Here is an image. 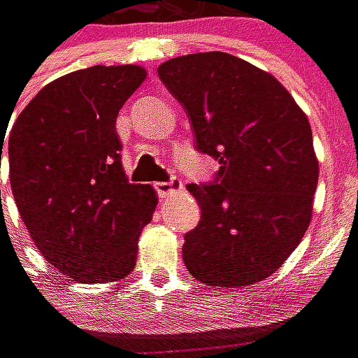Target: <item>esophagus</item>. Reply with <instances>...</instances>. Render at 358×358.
I'll return each instance as SVG.
<instances>
[{
    "label": "esophagus",
    "instance_id": "1",
    "mask_svg": "<svg viewBox=\"0 0 358 358\" xmlns=\"http://www.w3.org/2000/svg\"><path fill=\"white\" fill-rule=\"evenodd\" d=\"M178 189H182V184H180L178 180H171V182H157V184H155V192H157L161 197H166V195L178 192Z\"/></svg>",
    "mask_w": 358,
    "mask_h": 358
}]
</instances>
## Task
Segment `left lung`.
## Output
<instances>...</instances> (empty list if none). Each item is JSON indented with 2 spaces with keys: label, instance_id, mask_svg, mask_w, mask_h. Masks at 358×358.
<instances>
[{
  "label": "left lung",
  "instance_id": "8db88e82",
  "mask_svg": "<svg viewBox=\"0 0 358 358\" xmlns=\"http://www.w3.org/2000/svg\"><path fill=\"white\" fill-rule=\"evenodd\" d=\"M192 119L197 150L220 163L214 184H189L199 226L186 233L187 271L210 287L256 285L303 239L319 182L307 115L277 79L227 52L157 68Z\"/></svg>",
  "mask_w": 358,
  "mask_h": 358
}]
</instances>
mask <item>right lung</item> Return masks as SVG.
<instances>
[{
    "mask_svg": "<svg viewBox=\"0 0 358 358\" xmlns=\"http://www.w3.org/2000/svg\"><path fill=\"white\" fill-rule=\"evenodd\" d=\"M145 76L136 64L71 71L45 85L13 125V197L41 256L68 279L113 282L136 266L159 199L152 186L129 184L115 119Z\"/></svg>",
    "mask_w": 358,
    "mask_h": 358,
    "instance_id": "1",
    "label": "right lung"
}]
</instances>
